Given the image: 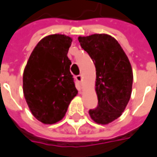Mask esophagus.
<instances>
[{
	"label": "esophagus",
	"instance_id": "1",
	"mask_svg": "<svg viewBox=\"0 0 157 157\" xmlns=\"http://www.w3.org/2000/svg\"><path fill=\"white\" fill-rule=\"evenodd\" d=\"M75 79H76V81L77 82H79L80 83H82V75H78L75 76Z\"/></svg>",
	"mask_w": 157,
	"mask_h": 157
}]
</instances>
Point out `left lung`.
<instances>
[{"mask_svg": "<svg viewBox=\"0 0 157 157\" xmlns=\"http://www.w3.org/2000/svg\"><path fill=\"white\" fill-rule=\"evenodd\" d=\"M78 40L96 67L98 105L90 110L89 114L97 124L107 125L121 116L130 101L132 66L120 44L110 35L79 36Z\"/></svg>", "mask_w": 157, "mask_h": 157, "instance_id": "obj_1", "label": "left lung"}]
</instances>
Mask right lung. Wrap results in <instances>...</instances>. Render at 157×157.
Masks as SVG:
<instances>
[{"instance_id": "add662e5", "label": "right lung", "mask_w": 157, "mask_h": 157, "mask_svg": "<svg viewBox=\"0 0 157 157\" xmlns=\"http://www.w3.org/2000/svg\"><path fill=\"white\" fill-rule=\"evenodd\" d=\"M71 37L49 35L38 42L23 72V93L30 111L44 124H55L67 113L78 90L67 56Z\"/></svg>"}]
</instances>
